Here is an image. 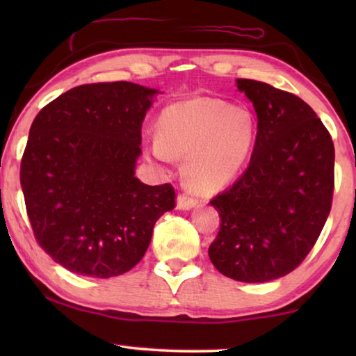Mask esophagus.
<instances>
[{
	"label": "esophagus",
	"instance_id": "1",
	"mask_svg": "<svg viewBox=\"0 0 356 356\" xmlns=\"http://www.w3.org/2000/svg\"><path fill=\"white\" fill-rule=\"evenodd\" d=\"M197 200L196 197H193L190 195H185V193H182V195L177 196V209L180 210H190L193 207L197 206Z\"/></svg>",
	"mask_w": 356,
	"mask_h": 356
}]
</instances>
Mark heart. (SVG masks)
Returning <instances> with one entry per match:
<instances>
[{"label": "heart", "mask_w": 356, "mask_h": 356, "mask_svg": "<svg viewBox=\"0 0 356 356\" xmlns=\"http://www.w3.org/2000/svg\"><path fill=\"white\" fill-rule=\"evenodd\" d=\"M161 136L149 141L156 160L186 156L185 174L202 191H216L238 176L256 141V122L243 108L216 99H191L168 106Z\"/></svg>", "instance_id": "obj_1"}]
</instances>
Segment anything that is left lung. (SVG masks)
Wrapping results in <instances>:
<instances>
[{
    "label": "left lung",
    "instance_id": "obj_1",
    "mask_svg": "<svg viewBox=\"0 0 356 356\" xmlns=\"http://www.w3.org/2000/svg\"><path fill=\"white\" fill-rule=\"evenodd\" d=\"M257 114L250 165L210 204L218 236L209 246L227 278L265 282L291 273L309 254L334 190V146L314 110L297 95L238 78Z\"/></svg>",
    "mask_w": 356,
    "mask_h": 356
}]
</instances>
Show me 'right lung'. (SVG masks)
I'll return each instance as SVG.
<instances>
[{"label":"right lung","instance_id":"1","mask_svg":"<svg viewBox=\"0 0 356 356\" xmlns=\"http://www.w3.org/2000/svg\"><path fill=\"white\" fill-rule=\"evenodd\" d=\"M156 89L81 84L33 120L20 184L34 237L70 272L111 278L141 261L155 221L176 206L171 184L135 177L141 127Z\"/></svg>","mask_w":356,"mask_h":356}]
</instances>
